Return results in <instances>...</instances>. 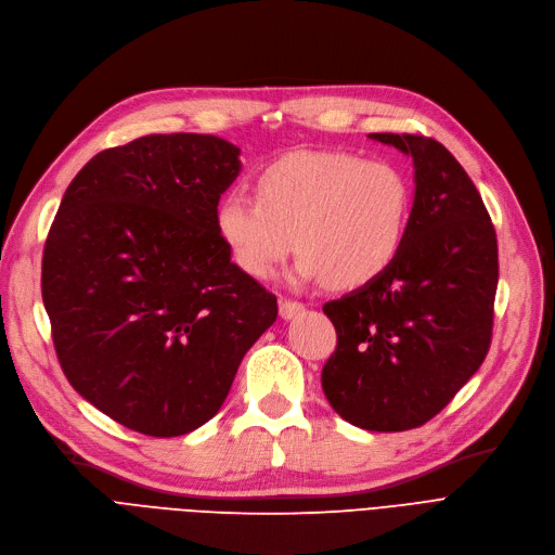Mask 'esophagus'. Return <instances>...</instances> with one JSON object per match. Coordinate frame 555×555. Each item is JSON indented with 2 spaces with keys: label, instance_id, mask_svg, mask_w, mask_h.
<instances>
[{
  "label": "esophagus",
  "instance_id": "34e87169",
  "mask_svg": "<svg viewBox=\"0 0 555 555\" xmlns=\"http://www.w3.org/2000/svg\"><path fill=\"white\" fill-rule=\"evenodd\" d=\"M305 312V305L298 300H280V317L284 321H292L294 317Z\"/></svg>",
  "mask_w": 555,
  "mask_h": 555
}]
</instances>
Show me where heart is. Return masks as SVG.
<instances>
[{
	"instance_id": "1",
	"label": "heart",
	"mask_w": 555,
	"mask_h": 555,
	"mask_svg": "<svg viewBox=\"0 0 555 555\" xmlns=\"http://www.w3.org/2000/svg\"><path fill=\"white\" fill-rule=\"evenodd\" d=\"M257 197L228 191L214 225L238 269L269 280L296 248L298 280L354 289L378 278L401 253L412 189L405 172L352 152H294L257 175Z\"/></svg>"
}]
</instances>
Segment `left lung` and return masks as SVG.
Wrapping results in <instances>:
<instances>
[{
  "label": "left lung",
  "mask_w": 555,
  "mask_h": 555,
  "mask_svg": "<svg viewBox=\"0 0 555 555\" xmlns=\"http://www.w3.org/2000/svg\"><path fill=\"white\" fill-rule=\"evenodd\" d=\"M414 162V205L389 269L323 305L337 348L321 385L348 424L401 433L444 410L492 344L499 248L469 175L428 137L369 134Z\"/></svg>",
  "instance_id": "1"
}]
</instances>
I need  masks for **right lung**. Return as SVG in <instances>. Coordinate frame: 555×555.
Listing matches in <instances>:
<instances>
[{
    "mask_svg": "<svg viewBox=\"0 0 555 555\" xmlns=\"http://www.w3.org/2000/svg\"><path fill=\"white\" fill-rule=\"evenodd\" d=\"M209 134L108 147L65 191L42 302L70 385L129 430L186 435L220 410L278 298L243 273L214 214L241 170Z\"/></svg>",
    "mask_w": 555,
    "mask_h": 555,
    "instance_id": "right-lung-1",
    "label": "right lung"
}]
</instances>
